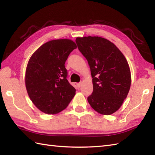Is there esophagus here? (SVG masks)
Masks as SVG:
<instances>
[{
    "mask_svg": "<svg viewBox=\"0 0 155 155\" xmlns=\"http://www.w3.org/2000/svg\"><path fill=\"white\" fill-rule=\"evenodd\" d=\"M81 85H82V83H77V86L78 88H80V87H81Z\"/></svg>",
    "mask_w": 155,
    "mask_h": 155,
    "instance_id": "34e87169",
    "label": "esophagus"
}]
</instances>
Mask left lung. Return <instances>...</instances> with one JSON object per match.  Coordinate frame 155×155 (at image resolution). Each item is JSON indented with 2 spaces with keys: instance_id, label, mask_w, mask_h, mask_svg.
Instances as JSON below:
<instances>
[{
  "instance_id": "obj_1",
  "label": "left lung",
  "mask_w": 155,
  "mask_h": 155,
  "mask_svg": "<svg viewBox=\"0 0 155 155\" xmlns=\"http://www.w3.org/2000/svg\"><path fill=\"white\" fill-rule=\"evenodd\" d=\"M76 43L88 61L93 78V91L88 102L102 114L114 113L121 107L130 87V71L126 58L106 38L77 37Z\"/></svg>"
}]
</instances>
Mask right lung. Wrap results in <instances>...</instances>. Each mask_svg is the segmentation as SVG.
<instances>
[{"instance_id": "1", "label": "right lung", "mask_w": 155, "mask_h": 155, "mask_svg": "<svg viewBox=\"0 0 155 155\" xmlns=\"http://www.w3.org/2000/svg\"><path fill=\"white\" fill-rule=\"evenodd\" d=\"M77 48L69 39L46 42L29 60L25 84L29 97L39 110L48 114H57L68 106L75 95V88L67 80L65 62Z\"/></svg>"}]
</instances>
